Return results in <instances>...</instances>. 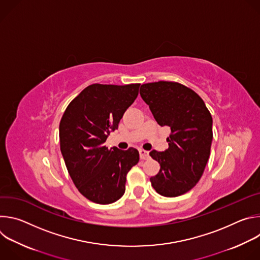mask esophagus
<instances>
[{
	"label": "esophagus",
	"instance_id": "1",
	"mask_svg": "<svg viewBox=\"0 0 260 260\" xmlns=\"http://www.w3.org/2000/svg\"><path fill=\"white\" fill-rule=\"evenodd\" d=\"M139 152H140V157H141V159H148V158L150 157V155H149V152L146 151V150H143V149H141Z\"/></svg>",
	"mask_w": 260,
	"mask_h": 260
}]
</instances>
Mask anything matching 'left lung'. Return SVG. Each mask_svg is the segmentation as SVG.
Wrapping results in <instances>:
<instances>
[{
	"instance_id": "left-lung-1",
	"label": "left lung",
	"mask_w": 260,
	"mask_h": 260,
	"mask_svg": "<svg viewBox=\"0 0 260 260\" xmlns=\"http://www.w3.org/2000/svg\"><path fill=\"white\" fill-rule=\"evenodd\" d=\"M143 101L160 126H169V148L152 150L160 170L150 178L157 193L175 198L192 189L208 162L213 140V119L204 101L192 89L177 82L143 84Z\"/></svg>"
}]
</instances>
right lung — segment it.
I'll return each mask as SVG.
<instances>
[{
	"label": "right lung",
	"mask_w": 260,
	"mask_h": 260,
	"mask_svg": "<svg viewBox=\"0 0 260 260\" xmlns=\"http://www.w3.org/2000/svg\"><path fill=\"white\" fill-rule=\"evenodd\" d=\"M139 87V83L91 84L69 104L61 117L59 142L66 167L80 193L93 203L118 201L128 171L139 162L135 148L108 149L105 145L137 99Z\"/></svg>",
	"instance_id": "right-lung-1"
}]
</instances>
